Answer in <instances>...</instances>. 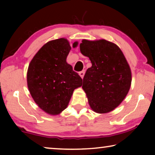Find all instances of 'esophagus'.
Instances as JSON below:
<instances>
[{"label":"esophagus","instance_id":"obj_1","mask_svg":"<svg viewBox=\"0 0 155 155\" xmlns=\"http://www.w3.org/2000/svg\"><path fill=\"white\" fill-rule=\"evenodd\" d=\"M84 75H85V70H83V71H81L79 72V76L81 77V78H83Z\"/></svg>","mask_w":155,"mask_h":155}]
</instances>
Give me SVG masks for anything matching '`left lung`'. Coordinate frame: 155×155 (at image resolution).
Instances as JSON below:
<instances>
[{
    "label": "left lung",
    "mask_w": 155,
    "mask_h": 155,
    "mask_svg": "<svg viewBox=\"0 0 155 155\" xmlns=\"http://www.w3.org/2000/svg\"><path fill=\"white\" fill-rule=\"evenodd\" d=\"M80 51L92 64L82 86L91 109L98 114L113 111L124 101L131 85V70L124 54L116 44L105 40H83Z\"/></svg>",
    "instance_id": "8db88e82"
}]
</instances>
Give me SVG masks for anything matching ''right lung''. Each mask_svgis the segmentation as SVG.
<instances>
[{"instance_id":"obj_1","label":"right lung","mask_w":155,"mask_h":155,"mask_svg":"<svg viewBox=\"0 0 155 155\" xmlns=\"http://www.w3.org/2000/svg\"><path fill=\"white\" fill-rule=\"evenodd\" d=\"M78 41L72 44L76 48ZM71 50L67 39L51 40L41 47L27 70V86L35 103L46 114L59 115L68 105L83 80L66 61Z\"/></svg>"}]
</instances>
